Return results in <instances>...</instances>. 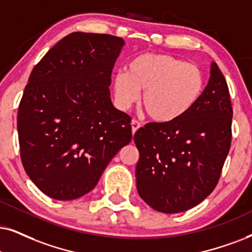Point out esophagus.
<instances>
[{"label":"esophagus","mask_w":252,"mask_h":252,"mask_svg":"<svg viewBox=\"0 0 252 252\" xmlns=\"http://www.w3.org/2000/svg\"><path fill=\"white\" fill-rule=\"evenodd\" d=\"M139 128H141V123H139L137 120H132V121H131V130H132V133H135Z\"/></svg>","instance_id":"esophagus-1"}]
</instances>
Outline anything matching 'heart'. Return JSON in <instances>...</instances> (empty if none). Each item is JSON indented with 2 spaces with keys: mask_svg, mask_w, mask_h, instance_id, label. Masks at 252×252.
<instances>
[{
  "mask_svg": "<svg viewBox=\"0 0 252 252\" xmlns=\"http://www.w3.org/2000/svg\"><path fill=\"white\" fill-rule=\"evenodd\" d=\"M206 76L200 66L163 53H143L114 78L117 107L128 110L143 91L141 102L157 123H173L187 115L202 97Z\"/></svg>",
  "mask_w": 252,
  "mask_h": 252,
  "instance_id": "b5f03b06",
  "label": "heart"
}]
</instances>
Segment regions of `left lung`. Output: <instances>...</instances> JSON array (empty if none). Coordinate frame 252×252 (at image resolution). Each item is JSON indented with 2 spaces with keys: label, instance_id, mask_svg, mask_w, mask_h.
I'll list each match as a JSON object with an SVG mask.
<instances>
[{
  "label": "left lung",
  "instance_id": "left-lung-1",
  "mask_svg": "<svg viewBox=\"0 0 252 252\" xmlns=\"http://www.w3.org/2000/svg\"><path fill=\"white\" fill-rule=\"evenodd\" d=\"M232 107L216 63L202 97L173 123L150 122L137 130L136 186L155 211L173 214L193 208L211 194L231 144Z\"/></svg>",
  "mask_w": 252,
  "mask_h": 252
}]
</instances>
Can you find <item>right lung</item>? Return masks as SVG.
Segmentation results:
<instances>
[{"mask_svg": "<svg viewBox=\"0 0 252 252\" xmlns=\"http://www.w3.org/2000/svg\"><path fill=\"white\" fill-rule=\"evenodd\" d=\"M122 38L73 32L31 72L18 107L22 164L56 200L78 199L132 138L131 117L111 103V72Z\"/></svg>", "mask_w": 252, "mask_h": 252, "instance_id": "right-lung-1", "label": "right lung"}]
</instances>
